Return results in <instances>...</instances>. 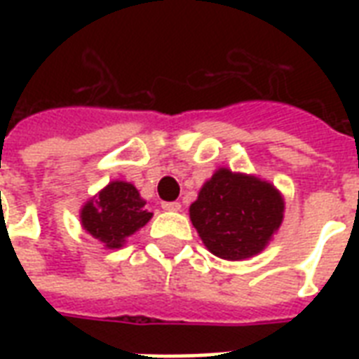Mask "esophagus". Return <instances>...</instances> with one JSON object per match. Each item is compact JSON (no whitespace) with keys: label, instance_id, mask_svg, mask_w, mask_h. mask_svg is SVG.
I'll return each instance as SVG.
<instances>
[{"label":"esophagus","instance_id":"obj_1","mask_svg":"<svg viewBox=\"0 0 359 359\" xmlns=\"http://www.w3.org/2000/svg\"><path fill=\"white\" fill-rule=\"evenodd\" d=\"M162 208L163 210H169V212H180V210H182V205H180V203H163L162 205Z\"/></svg>","mask_w":359,"mask_h":359}]
</instances>
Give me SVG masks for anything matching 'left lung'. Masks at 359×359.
<instances>
[{"label": "left lung", "mask_w": 359, "mask_h": 359, "mask_svg": "<svg viewBox=\"0 0 359 359\" xmlns=\"http://www.w3.org/2000/svg\"><path fill=\"white\" fill-rule=\"evenodd\" d=\"M285 216L281 191L257 175L218 168L190 205V219L212 255L244 261L259 255Z\"/></svg>", "instance_id": "left-lung-1"}]
</instances>
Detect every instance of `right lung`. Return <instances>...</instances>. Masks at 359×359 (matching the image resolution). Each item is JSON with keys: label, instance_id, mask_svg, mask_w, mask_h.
Returning <instances> with one entry per match:
<instances>
[{"label": "right lung", "instance_id": "1", "mask_svg": "<svg viewBox=\"0 0 359 359\" xmlns=\"http://www.w3.org/2000/svg\"><path fill=\"white\" fill-rule=\"evenodd\" d=\"M152 212L132 182L111 180L89 197L80 208V224L87 235L97 238L106 250H119L126 238L147 225Z\"/></svg>", "mask_w": 359, "mask_h": 359}]
</instances>
